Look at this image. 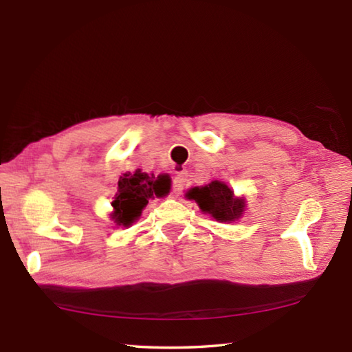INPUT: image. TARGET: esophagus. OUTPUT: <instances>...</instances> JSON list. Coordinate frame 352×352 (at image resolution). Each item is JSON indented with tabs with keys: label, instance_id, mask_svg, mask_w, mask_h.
I'll return each instance as SVG.
<instances>
[{
	"label": "esophagus",
	"instance_id": "obj_1",
	"mask_svg": "<svg viewBox=\"0 0 352 352\" xmlns=\"http://www.w3.org/2000/svg\"><path fill=\"white\" fill-rule=\"evenodd\" d=\"M186 182H188V172L178 170L174 177V180H172V190H174V193H182Z\"/></svg>",
	"mask_w": 352,
	"mask_h": 352
}]
</instances>
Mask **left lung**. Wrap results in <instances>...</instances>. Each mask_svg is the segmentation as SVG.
<instances>
[{"mask_svg":"<svg viewBox=\"0 0 352 352\" xmlns=\"http://www.w3.org/2000/svg\"><path fill=\"white\" fill-rule=\"evenodd\" d=\"M186 197L195 199L201 210L210 213L216 221L221 222L241 218L245 207V201L234 198L233 190L221 182H212L203 188H193L186 193Z\"/></svg>","mask_w":352,"mask_h":352,"instance_id":"obj_1","label":"left lung"}]
</instances>
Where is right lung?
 <instances>
[{
  "label": "right lung",
  "instance_id": "add662e5",
  "mask_svg": "<svg viewBox=\"0 0 352 352\" xmlns=\"http://www.w3.org/2000/svg\"><path fill=\"white\" fill-rule=\"evenodd\" d=\"M169 192V180L166 175L149 177L145 172L136 170L134 174H124L118 183V195L113 203V219L118 226L130 227L136 221L148 199L163 197Z\"/></svg>",
  "mask_w": 352,
  "mask_h": 352
}]
</instances>
